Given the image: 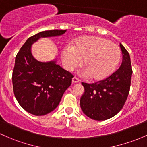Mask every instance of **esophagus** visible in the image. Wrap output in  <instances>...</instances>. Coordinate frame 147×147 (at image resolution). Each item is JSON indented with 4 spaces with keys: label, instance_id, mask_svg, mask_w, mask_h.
Wrapping results in <instances>:
<instances>
[{
    "label": "esophagus",
    "instance_id": "esophagus-1",
    "mask_svg": "<svg viewBox=\"0 0 147 147\" xmlns=\"http://www.w3.org/2000/svg\"><path fill=\"white\" fill-rule=\"evenodd\" d=\"M72 83H78L79 82H80V80L78 78H76V77H74L73 78H72Z\"/></svg>",
    "mask_w": 147,
    "mask_h": 147
}]
</instances>
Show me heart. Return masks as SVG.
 Listing matches in <instances>:
<instances>
[{
    "label": "heart",
    "instance_id": "heart-1",
    "mask_svg": "<svg viewBox=\"0 0 147 147\" xmlns=\"http://www.w3.org/2000/svg\"><path fill=\"white\" fill-rule=\"evenodd\" d=\"M121 57L120 48L109 39L98 36L79 38L64 48L61 58L65 68L72 71L81 63L83 73L92 80H104L114 72Z\"/></svg>",
    "mask_w": 147,
    "mask_h": 147
}]
</instances>
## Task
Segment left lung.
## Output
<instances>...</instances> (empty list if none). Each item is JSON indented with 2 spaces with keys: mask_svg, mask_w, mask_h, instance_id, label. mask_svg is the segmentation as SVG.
Instances as JSON below:
<instances>
[{
  "mask_svg": "<svg viewBox=\"0 0 147 147\" xmlns=\"http://www.w3.org/2000/svg\"><path fill=\"white\" fill-rule=\"evenodd\" d=\"M123 61L119 69L109 78L93 84L82 82L84 92L80 107L87 117L95 120L112 118L123 109L130 88L132 69L129 54L120 44Z\"/></svg>",
  "mask_w": 147,
  "mask_h": 147,
  "instance_id": "obj_1",
  "label": "left lung"
}]
</instances>
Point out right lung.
<instances>
[{
  "label": "right lung",
  "mask_w": 147,
  "mask_h": 147,
  "mask_svg": "<svg viewBox=\"0 0 147 147\" xmlns=\"http://www.w3.org/2000/svg\"><path fill=\"white\" fill-rule=\"evenodd\" d=\"M66 31H44L29 37L15 57L12 72L14 94L22 108L29 113L38 116L55 110L71 85L73 75L57 64L56 58L41 62L32 53V44L39 38L61 36Z\"/></svg>",
  "instance_id": "add662e5"
}]
</instances>
